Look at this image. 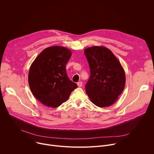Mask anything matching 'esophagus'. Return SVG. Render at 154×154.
<instances>
[{
	"label": "esophagus",
	"instance_id": "obj_1",
	"mask_svg": "<svg viewBox=\"0 0 154 154\" xmlns=\"http://www.w3.org/2000/svg\"><path fill=\"white\" fill-rule=\"evenodd\" d=\"M77 85H78V86L81 87V86H82V82H79L77 83Z\"/></svg>",
	"mask_w": 154,
	"mask_h": 154
}]
</instances>
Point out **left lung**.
Returning <instances> with one entry per match:
<instances>
[{
  "instance_id": "left-lung-1",
  "label": "left lung",
  "mask_w": 154,
  "mask_h": 154,
  "mask_svg": "<svg viewBox=\"0 0 154 154\" xmlns=\"http://www.w3.org/2000/svg\"><path fill=\"white\" fill-rule=\"evenodd\" d=\"M84 53L90 71L85 86L88 96L97 106L112 105L125 87V75L121 63L112 51L105 47L87 48Z\"/></svg>"
}]
</instances>
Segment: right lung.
Here are the masks:
<instances>
[{
	"instance_id": "1",
	"label": "right lung",
	"mask_w": 154,
	"mask_h": 154,
	"mask_svg": "<svg viewBox=\"0 0 154 154\" xmlns=\"http://www.w3.org/2000/svg\"><path fill=\"white\" fill-rule=\"evenodd\" d=\"M71 55L66 48L49 47L43 50L31 65L29 73L30 88L42 104L58 107L77 88V84L69 79L66 70Z\"/></svg>"
}]
</instances>
